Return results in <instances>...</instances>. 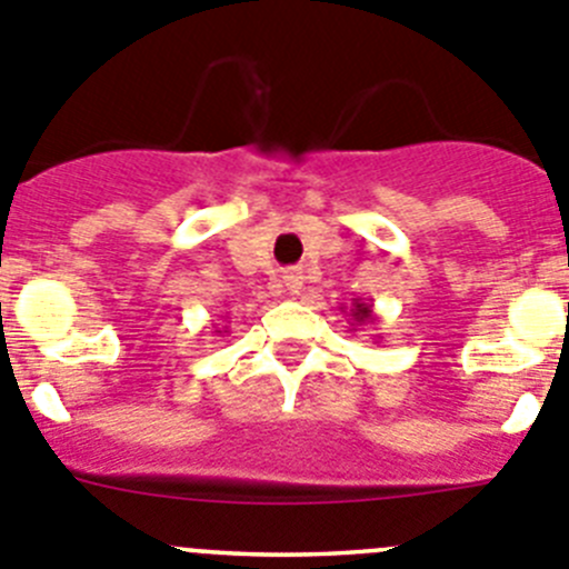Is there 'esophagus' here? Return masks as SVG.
I'll list each match as a JSON object with an SVG mask.
<instances>
[{
    "instance_id": "1",
    "label": "esophagus",
    "mask_w": 569,
    "mask_h": 569,
    "mask_svg": "<svg viewBox=\"0 0 569 569\" xmlns=\"http://www.w3.org/2000/svg\"><path fill=\"white\" fill-rule=\"evenodd\" d=\"M283 280H286V291H289V295H297V291L302 289V278L297 272H289Z\"/></svg>"
}]
</instances>
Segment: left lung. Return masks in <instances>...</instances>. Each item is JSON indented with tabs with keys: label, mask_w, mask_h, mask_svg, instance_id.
<instances>
[{
	"label": "left lung",
	"mask_w": 569,
	"mask_h": 569,
	"mask_svg": "<svg viewBox=\"0 0 569 569\" xmlns=\"http://www.w3.org/2000/svg\"><path fill=\"white\" fill-rule=\"evenodd\" d=\"M350 326H373L376 315H373V306L365 300H353V309H350ZM357 331V328H353Z\"/></svg>",
	"instance_id": "1"
}]
</instances>
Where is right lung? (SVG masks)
I'll return each mask as SVG.
<instances>
[{
    "label": "right lung",
    "mask_w": 569,
    "mask_h": 569,
    "mask_svg": "<svg viewBox=\"0 0 569 569\" xmlns=\"http://www.w3.org/2000/svg\"><path fill=\"white\" fill-rule=\"evenodd\" d=\"M216 333H221V331H216ZM224 333H227V331H224Z\"/></svg>",
    "instance_id": "add662e5"
}]
</instances>
